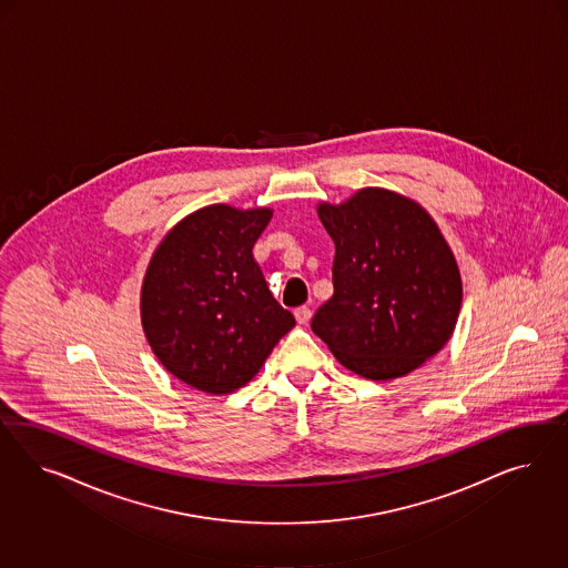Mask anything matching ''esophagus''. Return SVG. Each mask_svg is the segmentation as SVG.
Instances as JSON below:
<instances>
[{
    "instance_id": "1",
    "label": "esophagus",
    "mask_w": 568,
    "mask_h": 568,
    "mask_svg": "<svg viewBox=\"0 0 568 568\" xmlns=\"http://www.w3.org/2000/svg\"><path fill=\"white\" fill-rule=\"evenodd\" d=\"M293 316H295V321H297L300 325H308L310 318H312V310L306 308V306H302V308H295Z\"/></svg>"
}]
</instances>
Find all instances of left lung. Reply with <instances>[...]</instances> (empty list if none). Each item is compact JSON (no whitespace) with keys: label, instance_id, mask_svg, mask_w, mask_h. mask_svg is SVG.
<instances>
[{"label":"left lung","instance_id":"8db88e82","mask_svg":"<svg viewBox=\"0 0 568 568\" xmlns=\"http://www.w3.org/2000/svg\"><path fill=\"white\" fill-rule=\"evenodd\" d=\"M335 243L333 295L312 331L352 373L404 377L452 337L463 306L456 258L429 212L394 191L366 187L318 204Z\"/></svg>","mask_w":568,"mask_h":568}]
</instances>
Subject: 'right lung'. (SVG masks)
<instances>
[{
    "instance_id": "right-lung-1",
    "label": "right lung",
    "mask_w": 568,
    "mask_h": 568,
    "mask_svg": "<svg viewBox=\"0 0 568 568\" xmlns=\"http://www.w3.org/2000/svg\"><path fill=\"white\" fill-rule=\"evenodd\" d=\"M271 219L268 207H200L150 260L141 285L148 344L171 375L200 392L243 387L295 325L252 254Z\"/></svg>"
}]
</instances>
